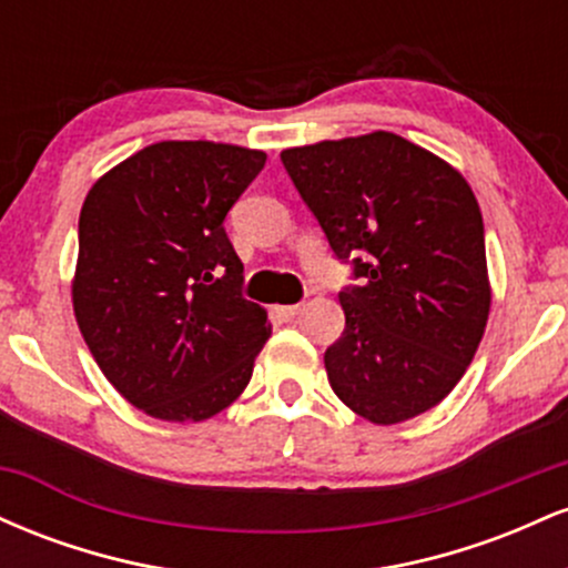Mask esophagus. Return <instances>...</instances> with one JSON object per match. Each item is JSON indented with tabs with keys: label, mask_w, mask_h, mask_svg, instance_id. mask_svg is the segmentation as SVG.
I'll use <instances>...</instances> for the list:
<instances>
[{
	"label": "esophagus",
	"mask_w": 568,
	"mask_h": 568,
	"mask_svg": "<svg viewBox=\"0 0 568 568\" xmlns=\"http://www.w3.org/2000/svg\"><path fill=\"white\" fill-rule=\"evenodd\" d=\"M298 312H302V304H283V306H277V315L283 317V321H293V317H296Z\"/></svg>",
	"instance_id": "1"
}]
</instances>
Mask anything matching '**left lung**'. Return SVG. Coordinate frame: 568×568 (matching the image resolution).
<instances>
[{
  "label": "left lung",
  "instance_id": "obj_1",
  "mask_svg": "<svg viewBox=\"0 0 568 568\" xmlns=\"http://www.w3.org/2000/svg\"><path fill=\"white\" fill-rule=\"evenodd\" d=\"M280 160L331 251L355 256L361 285L338 293L344 334L325 349L338 400L374 425L435 408L473 363L491 310L470 184L387 130L293 146Z\"/></svg>",
  "mask_w": 568,
  "mask_h": 568
}]
</instances>
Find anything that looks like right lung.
I'll list each match as a JSON object with an SVG mask.
<instances>
[{"label": "right lung", "mask_w": 568, "mask_h": 568, "mask_svg": "<svg viewBox=\"0 0 568 568\" xmlns=\"http://www.w3.org/2000/svg\"><path fill=\"white\" fill-rule=\"evenodd\" d=\"M258 149L160 141L103 173L80 213L71 302L114 389L162 422L232 406L272 334L243 298L224 219L262 173Z\"/></svg>", "instance_id": "obj_1"}]
</instances>
